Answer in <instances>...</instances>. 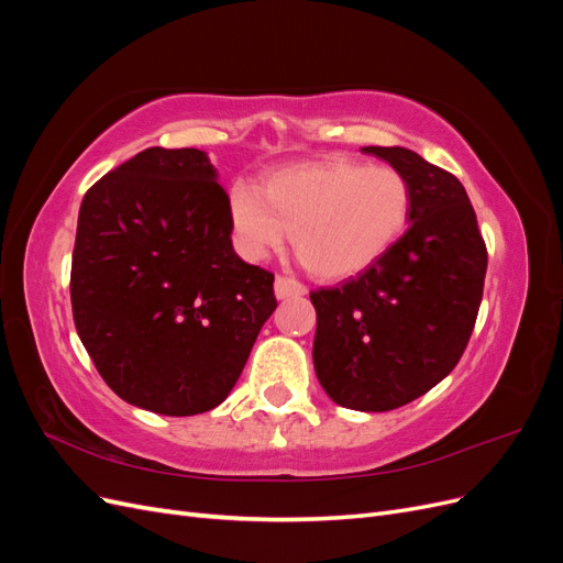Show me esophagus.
I'll return each mask as SVG.
<instances>
[{
	"instance_id": "esophagus-1",
	"label": "esophagus",
	"mask_w": 563,
	"mask_h": 563,
	"mask_svg": "<svg viewBox=\"0 0 563 563\" xmlns=\"http://www.w3.org/2000/svg\"><path fill=\"white\" fill-rule=\"evenodd\" d=\"M308 294V288H305V284H300L298 279L294 277H286V275H279L275 279V296L279 300H286V298H296V296H305Z\"/></svg>"
}]
</instances>
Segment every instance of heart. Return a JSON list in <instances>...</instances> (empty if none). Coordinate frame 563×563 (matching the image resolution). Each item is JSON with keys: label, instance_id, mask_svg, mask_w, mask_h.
<instances>
[{"label": "heart", "instance_id": "heart-1", "mask_svg": "<svg viewBox=\"0 0 563 563\" xmlns=\"http://www.w3.org/2000/svg\"><path fill=\"white\" fill-rule=\"evenodd\" d=\"M411 203V183L399 168L333 157L277 168L261 190L234 183L228 211L246 261L282 249L294 230V246L314 277L347 279L399 242Z\"/></svg>", "mask_w": 563, "mask_h": 563}]
</instances>
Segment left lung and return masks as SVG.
<instances>
[{
    "label": "left lung",
    "instance_id": "8db88e82",
    "mask_svg": "<svg viewBox=\"0 0 563 563\" xmlns=\"http://www.w3.org/2000/svg\"><path fill=\"white\" fill-rule=\"evenodd\" d=\"M411 183V228L380 261L310 294L314 371L354 411H391L444 380L484 296L488 253L463 183L406 147H362Z\"/></svg>",
    "mask_w": 563,
    "mask_h": 563
}]
</instances>
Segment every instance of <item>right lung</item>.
Here are the masks:
<instances>
[{"instance_id": "1", "label": "right lung", "mask_w": 563, "mask_h": 563, "mask_svg": "<svg viewBox=\"0 0 563 563\" xmlns=\"http://www.w3.org/2000/svg\"><path fill=\"white\" fill-rule=\"evenodd\" d=\"M228 199L195 147H147L81 199L75 329L100 378L133 406L211 411L277 308L275 275L232 249Z\"/></svg>"}]
</instances>
